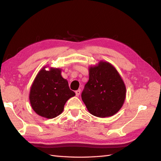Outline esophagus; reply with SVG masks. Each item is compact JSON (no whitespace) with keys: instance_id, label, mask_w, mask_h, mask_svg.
Masks as SVG:
<instances>
[{"instance_id":"obj_1","label":"esophagus","mask_w":161,"mask_h":161,"mask_svg":"<svg viewBox=\"0 0 161 161\" xmlns=\"http://www.w3.org/2000/svg\"><path fill=\"white\" fill-rule=\"evenodd\" d=\"M80 93H81V91H80V89H79V90H77V91H75V94H76L77 96H79V95H80Z\"/></svg>"}]
</instances>
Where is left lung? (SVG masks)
Instances as JSON below:
<instances>
[{
    "label": "left lung",
    "mask_w": 161,
    "mask_h": 161,
    "mask_svg": "<svg viewBox=\"0 0 161 161\" xmlns=\"http://www.w3.org/2000/svg\"><path fill=\"white\" fill-rule=\"evenodd\" d=\"M88 70L89 80L81 93L88 111L99 118L115 115L126 97V86L120 75L113 65L103 61Z\"/></svg>",
    "instance_id": "left-lung-1"
}]
</instances>
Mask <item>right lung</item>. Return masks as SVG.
Segmentation results:
<instances>
[{"mask_svg": "<svg viewBox=\"0 0 161 161\" xmlns=\"http://www.w3.org/2000/svg\"><path fill=\"white\" fill-rule=\"evenodd\" d=\"M46 67L41 70L32 84L30 102L36 114L46 118H54L64 111L68 99L75 95L66 80L62 77L59 68Z\"/></svg>", "mask_w": 161, "mask_h": 161, "instance_id": "1", "label": "right lung"}]
</instances>
